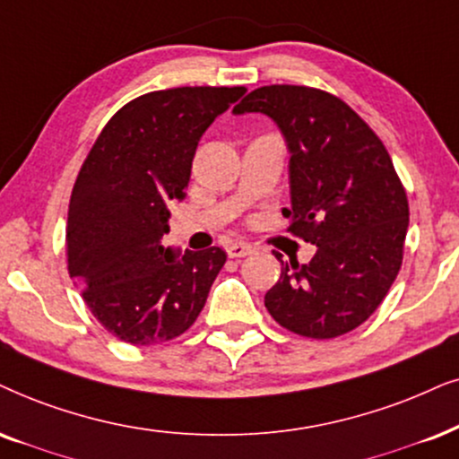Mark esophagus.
I'll return each mask as SVG.
<instances>
[{
    "instance_id": "1",
    "label": "esophagus",
    "mask_w": 459,
    "mask_h": 459,
    "mask_svg": "<svg viewBox=\"0 0 459 459\" xmlns=\"http://www.w3.org/2000/svg\"><path fill=\"white\" fill-rule=\"evenodd\" d=\"M226 254H229L230 258H243L247 256V254H252V246H247V243H241V241L229 243V246H226Z\"/></svg>"
}]
</instances>
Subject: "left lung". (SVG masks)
Segmentation results:
<instances>
[{
  "instance_id": "left-lung-1",
  "label": "left lung",
  "mask_w": 459,
  "mask_h": 459,
  "mask_svg": "<svg viewBox=\"0 0 459 459\" xmlns=\"http://www.w3.org/2000/svg\"><path fill=\"white\" fill-rule=\"evenodd\" d=\"M269 116L286 142L290 230L316 246L311 263H283L264 294L273 320L311 339L367 322L403 264L409 203L381 139L353 109L309 86L252 91L233 114Z\"/></svg>"
}]
</instances>
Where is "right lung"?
<instances>
[{"label":"right lung","mask_w":459,"mask_h":459,"mask_svg":"<svg viewBox=\"0 0 459 459\" xmlns=\"http://www.w3.org/2000/svg\"><path fill=\"white\" fill-rule=\"evenodd\" d=\"M246 95L243 86H182L126 103L78 173L67 212V269L108 333L133 345L193 326L224 249L162 246L167 210L184 201L199 139Z\"/></svg>","instance_id":"right-lung-1"}]
</instances>
